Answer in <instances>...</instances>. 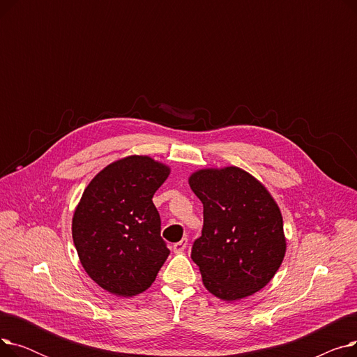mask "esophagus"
Returning <instances> with one entry per match:
<instances>
[{
	"instance_id": "1",
	"label": "esophagus",
	"mask_w": 357,
	"mask_h": 357,
	"mask_svg": "<svg viewBox=\"0 0 357 357\" xmlns=\"http://www.w3.org/2000/svg\"><path fill=\"white\" fill-rule=\"evenodd\" d=\"M186 245H188V238H182L181 241H178L174 245V252L175 253H182L186 249Z\"/></svg>"
}]
</instances>
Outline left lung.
Wrapping results in <instances>:
<instances>
[{
    "mask_svg": "<svg viewBox=\"0 0 357 357\" xmlns=\"http://www.w3.org/2000/svg\"><path fill=\"white\" fill-rule=\"evenodd\" d=\"M204 205L202 234L191 257L211 294L226 299L264 288L282 264L284 221L266 188L243 169H204L190 178Z\"/></svg>",
    "mask_w": 357,
    "mask_h": 357,
    "instance_id": "1",
    "label": "left lung"
}]
</instances>
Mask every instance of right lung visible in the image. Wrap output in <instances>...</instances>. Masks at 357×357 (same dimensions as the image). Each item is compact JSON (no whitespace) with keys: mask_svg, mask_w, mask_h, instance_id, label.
Listing matches in <instances>:
<instances>
[{"mask_svg":"<svg viewBox=\"0 0 357 357\" xmlns=\"http://www.w3.org/2000/svg\"><path fill=\"white\" fill-rule=\"evenodd\" d=\"M169 167L147 156L108 165L85 188L72 220L81 264L105 291L133 296L153 284L169 256L152 201Z\"/></svg>","mask_w":357,"mask_h":357,"instance_id":"1","label":"right lung"}]
</instances>
